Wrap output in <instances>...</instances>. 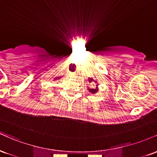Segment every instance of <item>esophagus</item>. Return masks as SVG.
Instances as JSON below:
<instances>
[{
  "label": "esophagus",
  "instance_id": "obj_1",
  "mask_svg": "<svg viewBox=\"0 0 157 157\" xmlns=\"http://www.w3.org/2000/svg\"><path fill=\"white\" fill-rule=\"evenodd\" d=\"M71 76L72 77H75V73H71Z\"/></svg>",
  "mask_w": 157,
  "mask_h": 157
}]
</instances>
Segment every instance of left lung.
<instances>
[{"mask_svg": "<svg viewBox=\"0 0 157 157\" xmlns=\"http://www.w3.org/2000/svg\"><path fill=\"white\" fill-rule=\"evenodd\" d=\"M89 82H94V80L93 79H91V78H89ZM94 82H96V81H94ZM97 87H96V89H89V92H91V93H92V94H95V93H97V91H98V88H97Z\"/></svg>", "mask_w": 157, "mask_h": 157, "instance_id": "8db88e82", "label": "left lung"}]
</instances>
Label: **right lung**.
<instances>
[{
	"instance_id": "add662e5",
	"label": "right lung",
	"mask_w": 157,
	"mask_h": 157,
	"mask_svg": "<svg viewBox=\"0 0 157 157\" xmlns=\"http://www.w3.org/2000/svg\"><path fill=\"white\" fill-rule=\"evenodd\" d=\"M59 78H60V77H56V78H55V80H57V79H59Z\"/></svg>"
}]
</instances>
